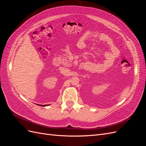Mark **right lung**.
Listing matches in <instances>:
<instances>
[{"mask_svg": "<svg viewBox=\"0 0 146 146\" xmlns=\"http://www.w3.org/2000/svg\"><path fill=\"white\" fill-rule=\"evenodd\" d=\"M39 105V106H41V107H47V106H48L49 105Z\"/></svg>", "mask_w": 146, "mask_h": 146, "instance_id": "1", "label": "right lung"}]
</instances>
